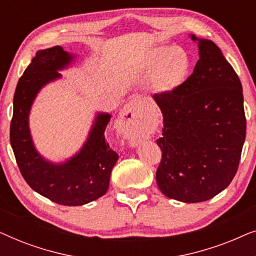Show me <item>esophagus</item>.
Listing matches in <instances>:
<instances>
[{"label": "esophagus", "instance_id": "1", "mask_svg": "<svg viewBox=\"0 0 256 256\" xmlns=\"http://www.w3.org/2000/svg\"><path fill=\"white\" fill-rule=\"evenodd\" d=\"M120 127L124 135L132 143H138L142 138L144 124L141 120V114L134 102L128 104L122 110Z\"/></svg>", "mask_w": 256, "mask_h": 256}]
</instances>
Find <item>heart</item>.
Segmentation results:
<instances>
[{
    "label": "heart",
    "instance_id": "b5f03b06",
    "mask_svg": "<svg viewBox=\"0 0 256 256\" xmlns=\"http://www.w3.org/2000/svg\"><path fill=\"white\" fill-rule=\"evenodd\" d=\"M148 68L155 72V86L160 92H171L186 78L190 60L180 48H158L149 59Z\"/></svg>",
    "mask_w": 256,
    "mask_h": 256
}]
</instances>
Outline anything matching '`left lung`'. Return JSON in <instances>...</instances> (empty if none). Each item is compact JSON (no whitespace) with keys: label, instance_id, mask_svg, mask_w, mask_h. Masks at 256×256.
<instances>
[{"label":"left lung","instance_id":"8db88e82","mask_svg":"<svg viewBox=\"0 0 256 256\" xmlns=\"http://www.w3.org/2000/svg\"><path fill=\"white\" fill-rule=\"evenodd\" d=\"M198 40L194 72L171 92L154 94L163 114L156 182L166 197L208 200L236 176L246 138L242 86L220 48Z\"/></svg>","mask_w":256,"mask_h":256}]
</instances>
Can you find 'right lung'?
<instances>
[{
    "label": "right lung",
    "instance_id": "obj_1",
    "mask_svg": "<svg viewBox=\"0 0 256 256\" xmlns=\"http://www.w3.org/2000/svg\"><path fill=\"white\" fill-rule=\"evenodd\" d=\"M71 60L72 56L60 46L38 51L32 58L14 94L10 143L20 174L32 190L57 204L79 206L106 194L112 169L118 158L104 138L110 114L98 115L84 148L60 166L46 162L38 155L28 126V115L38 90L59 78L58 70L64 68Z\"/></svg>",
    "mask_w": 256,
    "mask_h": 256
}]
</instances>
